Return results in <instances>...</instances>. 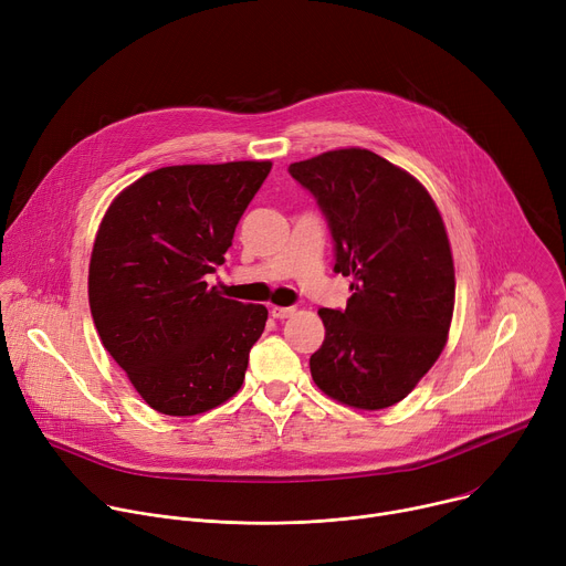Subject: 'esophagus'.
I'll use <instances>...</instances> for the list:
<instances>
[{"mask_svg": "<svg viewBox=\"0 0 566 566\" xmlns=\"http://www.w3.org/2000/svg\"><path fill=\"white\" fill-rule=\"evenodd\" d=\"M271 314H273V318L284 321V318H291L295 314V310H293V306H273Z\"/></svg>", "mask_w": 566, "mask_h": 566, "instance_id": "34e87169", "label": "esophagus"}]
</instances>
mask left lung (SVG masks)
<instances>
[{"label":"left lung","mask_w":566,"mask_h":566,"mask_svg":"<svg viewBox=\"0 0 566 566\" xmlns=\"http://www.w3.org/2000/svg\"><path fill=\"white\" fill-rule=\"evenodd\" d=\"M334 239V271L352 277L345 310H321L316 386L336 401L379 410L431 370L453 316V260L429 191L366 148L293 163Z\"/></svg>","instance_id":"obj_1"}]
</instances>
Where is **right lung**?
<instances>
[{"mask_svg": "<svg viewBox=\"0 0 566 566\" xmlns=\"http://www.w3.org/2000/svg\"><path fill=\"white\" fill-rule=\"evenodd\" d=\"M271 163L163 167L126 187L98 226L90 312L101 343L142 399L165 416H198L243 384L264 304L210 289Z\"/></svg>", "mask_w": 566, "mask_h": 566, "instance_id": "right-lung-1", "label": "right lung"}]
</instances>
